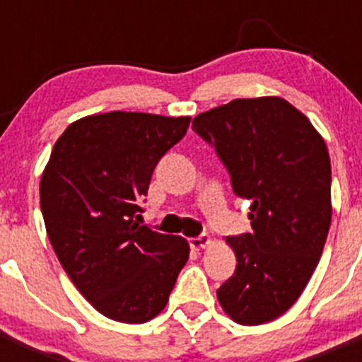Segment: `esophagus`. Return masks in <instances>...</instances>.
Masks as SVG:
<instances>
[{
  "instance_id": "1",
  "label": "esophagus",
  "mask_w": 362,
  "mask_h": 362,
  "mask_svg": "<svg viewBox=\"0 0 362 362\" xmlns=\"http://www.w3.org/2000/svg\"><path fill=\"white\" fill-rule=\"evenodd\" d=\"M209 245H210V238H209V235H204V233H201V235H197V238L190 239V246L194 248V250H201V248H206Z\"/></svg>"
}]
</instances>
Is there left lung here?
Instances as JSON below:
<instances>
[{"instance_id":"1","label":"left lung","mask_w":362,"mask_h":362,"mask_svg":"<svg viewBox=\"0 0 362 362\" xmlns=\"http://www.w3.org/2000/svg\"><path fill=\"white\" fill-rule=\"evenodd\" d=\"M216 148L233 194L250 199L254 232L226 238L235 272L217 299L239 325L283 315L306 288L332 221V166L326 143L283 98L233 99L192 121Z\"/></svg>"}]
</instances>
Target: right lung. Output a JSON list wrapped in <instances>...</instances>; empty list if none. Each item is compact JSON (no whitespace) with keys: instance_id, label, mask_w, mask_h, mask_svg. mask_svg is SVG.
I'll return each instance as SVG.
<instances>
[{"instance_id":"add662e5","label":"right lung","mask_w":362,"mask_h":362,"mask_svg":"<svg viewBox=\"0 0 362 362\" xmlns=\"http://www.w3.org/2000/svg\"><path fill=\"white\" fill-rule=\"evenodd\" d=\"M190 117L107 112L74 121L54 145L40 183L50 245L76 288L99 313L146 322L187 264V239L139 225L159 159Z\"/></svg>"}]
</instances>
